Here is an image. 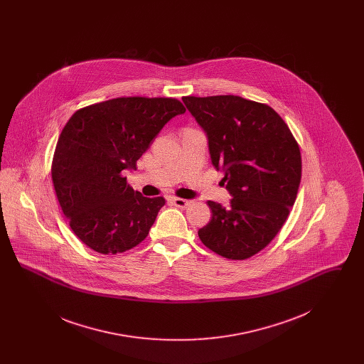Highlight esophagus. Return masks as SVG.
Instances as JSON below:
<instances>
[{
	"mask_svg": "<svg viewBox=\"0 0 364 364\" xmlns=\"http://www.w3.org/2000/svg\"><path fill=\"white\" fill-rule=\"evenodd\" d=\"M171 202L173 203L176 208H186L191 203V200H187V199H181V198H176V196L171 198Z\"/></svg>",
	"mask_w": 364,
	"mask_h": 364,
	"instance_id": "esophagus-1",
	"label": "esophagus"
}]
</instances>
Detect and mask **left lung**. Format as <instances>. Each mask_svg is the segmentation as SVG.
Masks as SVG:
<instances>
[{"label":"left lung","instance_id":"left-lung-1","mask_svg":"<svg viewBox=\"0 0 364 364\" xmlns=\"http://www.w3.org/2000/svg\"><path fill=\"white\" fill-rule=\"evenodd\" d=\"M206 134L213 166L224 172L228 206L208 200L199 239L228 259H247L272 242L288 218L301 178V156L288 125L267 105L237 95L184 97Z\"/></svg>","mask_w":364,"mask_h":364}]
</instances>
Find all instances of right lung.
<instances>
[{"mask_svg": "<svg viewBox=\"0 0 364 364\" xmlns=\"http://www.w3.org/2000/svg\"><path fill=\"white\" fill-rule=\"evenodd\" d=\"M186 113L173 98L128 97L73 113L54 151L52 178L73 233L100 254H117L143 242L165 205L127 183L136 161L165 124Z\"/></svg>", "mask_w": 364, "mask_h": 364, "instance_id": "1", "label": "right lung"}]
</instances>
